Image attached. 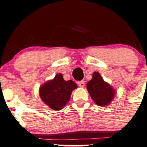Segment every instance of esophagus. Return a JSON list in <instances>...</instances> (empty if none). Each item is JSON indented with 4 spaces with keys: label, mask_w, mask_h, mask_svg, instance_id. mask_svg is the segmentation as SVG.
Segmentation results:
<instances>
[{
    "label": "esophagus",
    "mask_w": 147,
    "mask_h": 147,
    "mask_svg": "<svg viewBox=\"0 0 147 147\" xmlns=\"http://www.w3.org/2000/svg\"><path fill=\"white\" fill-rule=\"evenodd\" d=\"M77 83H78V86H80V87H84V85H85V82H84V81H83V80L79 81V82H78Z\"/></svg>",
    "instance_id": "obj_1"
}]
</instances>
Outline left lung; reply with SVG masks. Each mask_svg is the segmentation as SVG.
I'll return each mask as SVG.
<instances>
[{"instance_id": "obj_1", "label": "left lung", "mask_w": 147, "mask_h": 147, "mask_svg": "<svg viewBox=\"0 0 147 147\" xmlns=\"http://www.w3.org/2000/svg\"><path fill=\"white\" fill-rule=\"evenodd\" d=\"M87 89L96 105L105 107L110 103L115 92L110 85L105 82L99 72H94L92 79L87 84Z\"/></svg>"}]
</instances>
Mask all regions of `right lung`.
Returning <instances> with one entry per match:
<instances>
[{
    "label": "right lung",
    "instance_id": "right-lung-1",
    "mask_svg": "<svg viewBox=\"0 0 147 147\" xmlns=\"http://www.w3.org/2000/svg\"><path fill=\"white\" fill-rule=\"evenodd\" d=\"M77 87L76 83L72 80L65 81L60 73L40 88V96L51 109L60 110L69 101L72 90Z\"/></svg>",
    "mask_w": 147,
    "mask_h": 147
}]
</instances>
